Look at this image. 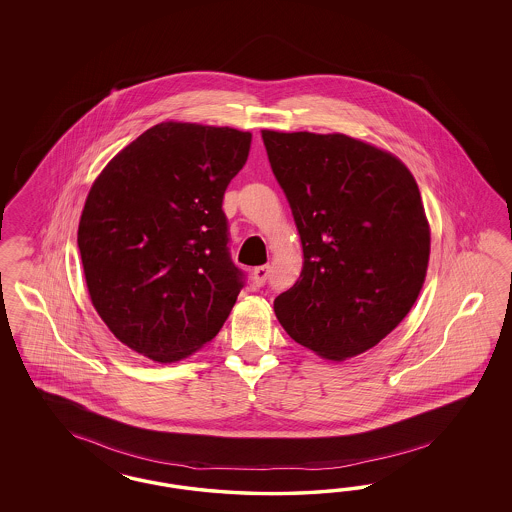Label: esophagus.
I'll list each match as a JSON object with an SVG mask.
<instances>
[{
  "mask_svg": "<svg viewBox=\"0 0 512 512\" xmlns=\"http://www.w3.org/2000/svg\"><path fill=\"white\" fill-rule=\"evenodd\" d=\"M268 272H270V266H268V264L257 266V268L253 270V274H251L253 283H255L257 287H263L264 283H266V279H268Z\"/></svg>",
  "mask_w": 512,
  "mask_h": 512,
  "instance_id": "1",
  "label": "esophagus"
}]
</instances>
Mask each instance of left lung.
<instances>
[{
  "label": "left lung",
  "mask_w": 512,
  "mask_h": 512,
  "mask_svg": "<svg viewBox=\"0 0 512 512\" xmlns=\"http://www.w3.org/2000/svg\"><path fill=\"white\" fill-rule=\"evenodd\" d=\"M304 266L274 300L287 334L328 360L357 357L417 302L430 259L419 186L396 155L341 133L263 131Z\"/></svg>",
  "instance_id": "obj_1"
}]
</instances>
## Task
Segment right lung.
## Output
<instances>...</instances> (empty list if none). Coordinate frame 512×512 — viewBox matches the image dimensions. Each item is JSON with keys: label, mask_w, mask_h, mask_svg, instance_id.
<instances>
[{"label": "right lung", "mask_w": 512, "mask_h": 512, "mask_svg": "<svg viewBox=\"0 0 512 512\" xmlns=\"http://www.w3.org/2000/svg\"><path fill=\"white\" fill-rule=\"evenodd\" d=\"M251 133L163 122L97 176L78 223L93 308L110 332L155 362L212 340L244 287L229 253L225 189Z\"/></svg>", "instance_id": "1"}]
</instances>
